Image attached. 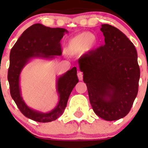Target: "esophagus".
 <instances>
[{"mask_svg": "<svg viewBox=\"0 0 148 148\" xmlns=\"http://www.w3.org/2000/svg\"><path fill=\"white\" fill-rule=\"evenodd\" d=\"M77 75H78V78H79V79L80 80V81H82L83 80V73L81 72H78V74H77Z\"/></svg>", "mask_w": 148, "mask_h": 148, "instance_id": "34e87169", "label": "esophagus"}]
</instances>
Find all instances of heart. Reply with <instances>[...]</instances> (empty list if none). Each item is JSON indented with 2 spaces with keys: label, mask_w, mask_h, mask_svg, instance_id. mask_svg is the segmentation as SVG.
I'll return each mask as SVG.
<instances>
[{
  "label": "heart",
  "mask_w": 148,
  "mask_h": 148,
  "mask_svg": "<svg viewBox=\"0 0 148 148\" xmlns=\"http://www.w3.org/2000/svg\"><path fill=\"white\" fill-rule=\"evenodd\" d=\"M98 44L97 37L90 32H81L76 34L68 41L64 48L67 55L74 56L80 52H88L94 49Z\"/></svg>",
  "instance_id": "obj_1"
}]
</instances>
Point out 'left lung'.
<instances>
[{
	"mask_svg": "<svg viewBox=\"0 0 148 148\" xmlns=\"http://www.w3.org/2000/svg\"><path fill=\"white\" fill-rule=\"evenodd\" d=\"M100 30L105 45L80 58L79 69L93 111L113 121L130 111L138 94L140 68L136 49L123 32L109 24Z\"/></svg>",
	"mask_w": 148,
	"mask_h": 148,
	"instance_id": "left-lung-1",
	"label": "left lung"
}]
</instances>
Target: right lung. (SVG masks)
I'll list each match as a JSON object with an SVG mask.
<instances>
[{"instance_id":"obj_1","label":"right lung","mask_w":148,"mask_h":148,"mask_svg":"<svg viewBox=\"0 0 148 148\" xmlns=\"http://www.w3.org/2000/svg\"><path fill=\"white\" fill-rule=\"evenodd\" d=\"M64 33H68L64 28H51L36 23L22 33L10 51L8 74L10 95L23 115L39 123L53 121L62 114L73 88L79 82L76 67H74L58 78L56 87L59 101L49 113H42L27 106L21 95L20 74L27 62L33 58L52 59L55 56H60L62 49L60 42Z\"/></svg>"}]
</instances>
